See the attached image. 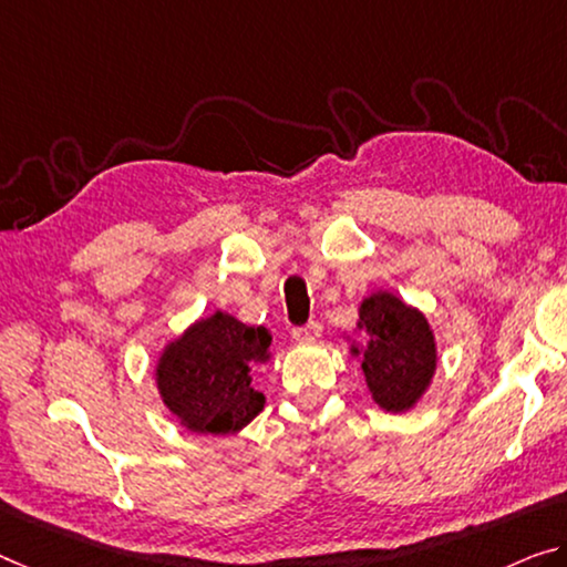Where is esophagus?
<instances>
[{
	"label": "esophagus",
	"instance_id": "esophagus-1",
	"mask_svg": "<svg viewBox=\"0 0 567 567\" xmlns=\"http://www.w3.org/2000/svg\"><path fill=\"white\" fill-rule=\"evenodd\" d=\"M291 334H293V339H299V342H317V339L321 337V324L319 321H307V324L293 327Z\"/></svg>",
	"mask_w": 567,
	"mask_h": 567
}]
</instances>
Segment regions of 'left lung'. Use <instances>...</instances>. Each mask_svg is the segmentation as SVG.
Here are the masks:
<instances>
[{
	"label": "left lung",
	"mask_w": 567,
	"mask_h": 567,
	"mask_svg": "<svg viewBox=\"0 0 567 567\" xmlns=\"http://www.w3.org/2000/svg\"><path fill=\"white\" fill-rule=\"evenodd\" d=\"M357 327L372 337L362 357L372 398L393 413L413 408L435 370V342L429 321L393 293L380 291L362 301Z\"/></svg>",
	"instance_id": "1"
}]
</instances>
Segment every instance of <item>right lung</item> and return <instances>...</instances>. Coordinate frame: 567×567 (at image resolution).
I'll use <instances>...</instances> for the list:
<instances>
[{
    "instance_id": "obj_1",
    "label": "right lung",
    "mask_w": 567,
    "mask_h": 567,
    "mask_svg": "<svg viewBox=\"0 0 567 567\" xmlns=\"http://www.w3.org/2000/svg\"><path fill=\"white\" fill-rule=\"evenodd\" d=\"M271 334L217 311L164 350L156 370L164 405L195 433H233L264 411L250 368L268 360Z\"/></svg>"
}]
</instances>
